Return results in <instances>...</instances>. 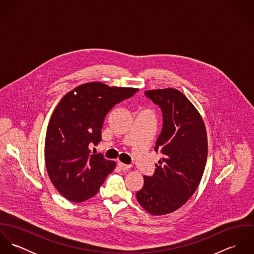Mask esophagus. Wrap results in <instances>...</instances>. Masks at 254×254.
Instances as JSON below:
<instances>
[{"label": "esophagus", "instance_id": "34e87169", "mask_svg": "<svg viewBox=\"0 0 254 254\" xmlns=\"http://www.w3.org/2000/svg\"><path fill=\"white\" fill-rule=\"evenodd\" d=\"M117 166H118L120 169H122V170H128V169L131 168V165L124 164V163H122V162H120V161H117Z\"/></svg>", "mask_w": 254, "mask_h": 254}]
</instances>
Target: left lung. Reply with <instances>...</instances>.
Here are the masks:
<instances>
[{
	"label": "left lung",
	"mask_w": 254,
	"mask_h": 254,
	"mask_svg": "<svg viewBox=\"0 0 254 254\" xmlns=\"http://www.w3.org/2000/svg\"><path fill=\"white\" fill-rule=\"evenodd\" d=\"M145 95L162 112L154 150L163 157L152 176H144L136 197L148 213L164 215L180 208L195 191L207 159V136L200 114L180 91L149 90Z\"/></svg>",
	"instance_id": "1"
}]
</instances>
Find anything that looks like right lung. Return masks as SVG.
Instances as JSON below:
<instances>
[{
    "label": "right lung",
    "instance_id": "1",
    "mask_svg": "<svg viewBox=\"0 0 254 254\" xmlns=\"http://www.w3.org/2000/svg\"><path fill=\"white\" fill-rule=\"evenodd\" d=\"M138 89L109 87L101 82L80 85L59 103L50 119L45 140V162L53 185L66 199L81 202L94 196L115 162L90 145L102 140L109 110Z\"/></svg>",
    "mask_w": 254,
    "mask_h": 254
}]
</instances>
